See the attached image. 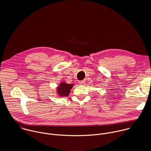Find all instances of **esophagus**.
Here are the masks:
<instances>
[{
  "instance_id": "obj_1",
  "label": "esophagus",
  "mask_w": 151,
  "mask_h": 151,
  "mask_svg": "<svg viewBox=\"0 0 151 151\" xmlns=\"http://www.w3.org/2000/svg\"><path fill=\"white\" fill-rule=\"evenodd\" d=\"M85 81H86V80H81V81H79V83L80 84H84L85 83Z\"/></svg>"
}]
</instances>
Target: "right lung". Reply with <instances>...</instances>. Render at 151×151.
Returning <instances> with one entry per match:
<instances>
[{
    "mask_svg": "<svg viewBox=\"0 0 151 151\" xmlns=\"http://www.w3.org/2000/svg\"><path fill=\"white\" fill-rule=\"evenodd\" d=\"M73 86V84L72 85L71 84H66V83H61L60 84V86L58 87V93L60 95V96H67L68 95L70 91Z\"/></svg>",
    "mask_w": 151,
    "mask_h": 151,
    "instance_id": "right-lung-1",
    "label": "right lung"
}]
</instances>
